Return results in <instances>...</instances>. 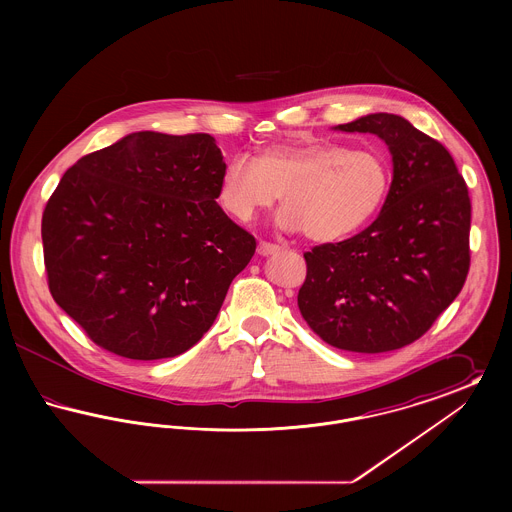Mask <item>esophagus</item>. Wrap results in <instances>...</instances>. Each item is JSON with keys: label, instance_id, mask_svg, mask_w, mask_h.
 Listing matches in <instances>:
<instances>
[{"label": "esophagus", "instance_id": "obj_1", "mask_svg": "<svg viewBox=\"0 0 512 512\" xmlns=\"http://www.w3.org/2000/svg\"><path fill=\"white\" fill-rule=\"evenodd\" d=\"M257 251H259V255H263V257H268V255H274V253H278V251H280V245L268 244V242H261V244H259V247H257Z\"/></svg>", "mask_w": 512, "mask_h": 512}]
</instances>
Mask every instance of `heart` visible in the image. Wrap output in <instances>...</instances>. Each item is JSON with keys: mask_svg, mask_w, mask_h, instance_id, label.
Here are the masks:
<instances>
[{"mask_svg": "<svg viewBox=\"0 0 512 512\" xmlns=\"http://www.w3.org/2000/svg\"><path fill=\"white\" fill-rule=\"evenodd\" d=\"M388 188L390 167L378 151L315 142L267 147L257 161L234 155L220 174L219 201L234 219L251 222L280 195L282 230L336 242L380 211Z\"/></svg>", "mask_w": 512, "mask_h": 512, "instance_id": "1", "label": "heart"}]
</instances>
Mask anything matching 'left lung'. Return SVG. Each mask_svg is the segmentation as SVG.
<instances>
[{
	"instance_id": "obj_1",
	"label": "left lung",
	"mask_w": 512,
	"mask_h": 512,
	"mask_svg": "<svg viewBox=\"0 0 512 512\" xmlns=\"http://www.w3.org/2000/svg\"><path fill=\"white\" fill-rule=\"evenodd\" d=\"M334 130L384 140L393 178L378 219L361 234L305 253L297 305L318 338L338 349H401L426 334L463 290L468 188L451 153L399 115L372 113Z\"/></svg>"
}]
</instances>
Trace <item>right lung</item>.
<instances>
[{"label":"right lung","mask_w":512,"mask_h":512,"mask_svg":"<svg viewBox=\"0 0 512 512\" xmlns=\"http://www.w3.org/2000/svg\"><path fill=\"white\" fill-rule=\"evenodd\" d=\"M209 134L132 132L63 174L42 217L49 292L99 347L136 361L188 351L255 238L226 217Z\"/></svg>","instance_id":"obj_1"}]
</instances>
